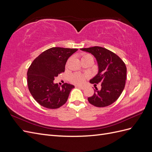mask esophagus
<instances>
[{"instance_id": "1", "label": "esophagus", "mask_w": 152, "mask_h": 152, "mask_svg": "<svg viewBox=\"0 0 152 152\" xmlns=\"http://www.w3.org/2000/svg\"><path fill=\"white\" fill-rule=\"evenodd\" d=\"M78 87H79V88L82 89H85L86 88V87L85 86H81V85H79V86H77Z\"/></svg>"}]
</instances>
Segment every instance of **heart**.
Returning <instances> with one entry per match:
<instances>
[{
    "mask_svg": "<svg viewBox=\"0 0 152 152\" xmlns=\"http://www.w3.org/2000/svg\"><path fill=\"white\" fill-rule=\"evenodd\" d=\"M88 58H93V56L88 54H84L82 56V60H84V59H88ZM87 79V76L80 74L79 73H75L72 74L70 77V81L72 83L75 84H80L84 83L86 79Z\"/></svg>",
    "mask_w": 152,
    "mask_h": 152,
    "instance_id": "heart-1",
    "label": "heart"
}]
</instances>
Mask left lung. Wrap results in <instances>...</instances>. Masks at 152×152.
Listing matches in <instances>:
<instances>
[{
	"label": "left lung",
	"mask_w": 152,
	"mask_h": 152,
	"mask_svg": "<svg viewBox=\"0 0 152 152\" xmlns=\"http://www.w3.org/2000/svg\"><path fill=\"white\" fill-rule=\"evenodd\" d=\"M94 55L98 63L99 72L91 84L102 83V88L96 89L94 94L87 98L96 107H105L112 104L122 94L126 84L127 68L121 58L111 50L94 46L80 49Z\"/></svg>",
	"instance_id": "obj_1"
}]
</instances>
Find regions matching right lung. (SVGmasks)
<instances>
[{
	"label": "right lung",
	"instance_id": "add662e5",
	"mask_svg": "<svg viewBox=\"0 0 152 152\" xmlns=\"http://www.w3.org/2000/svg\"><path fill=\"white\" fill-rule=\"evenodd\" d=\"M77 50L52 48L41 53L31 63L27 72V83L31 96L41 106L56 109L66 102L75 86L65 83L60 87L54 83V80L65 72L68 58Z\"/></svg>",
	"mask_w": 152,
	"mask_h": 152
}]
</instances>
